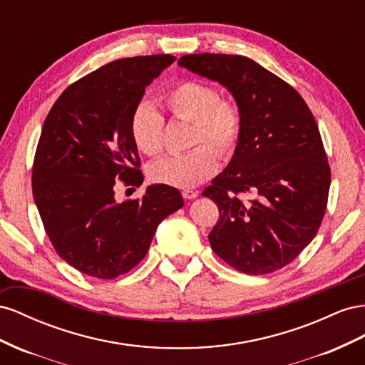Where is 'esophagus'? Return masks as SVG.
I'll return each mask as SVG.
<instances>
[{
	"mask_svg": "<svg viewBox=\"0 0 365 365\" xmlns=\"http://www.w3.org/2000/svg\"><path fill=\"white\" fill-rule=\"evenodd\" d=\"M182 195H183V199H186V200H192V199H195L197 195H199V192L192 191V190H185V191H182Z\"/></svg>",
	"mask_w": 365,
	"mask_h": 365,
	"instance_id": "1",
	"label": "esophagus"
}]
</instances>
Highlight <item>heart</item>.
Masks as SVG:
<instances>
[{"mask_svg": "<svg viewBox=\"0 0 365 365\" xmlns=\"http://www.w3.org/2000/svg\"><path fill=\"white\" fill-rule=\"evenodd\" d=\"M163 103L174 119L192 123L191 145L210 143L222 155L235 150L242 138V111L234 101L218 98L215 87L200 81H182L165 93ZM130 134L140 153L159 154L163 148L162 114L147 102L138 103L131 114ZM209 145L153 162L150 179L174 188H191L205 182L218 170L216 149Z\"/></svg>", "mask_w": 365, "mask_h": 365, "instance_id": "1", "label": "heart"}]
</instances>
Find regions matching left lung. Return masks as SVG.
Returning <instances> with one entry per match:
<instances>
[{"label":"left lung","instance_id":"left-lung-1","mask_svg":"<svg viewBox=\"0 0 365 365\" xmlns=\"http://www.w3.org/2000/svg\"><path fill=\"white\" fill-rule=\"evenodd\" d=\"M179 66L218 82L242 111L231 162L202 195L218 205L214 252L247 275L289 264L314 240L326 212L330 168L314 114L299 93L238 55H186ZM251 193V201H242Z\"/></svg>","mask_w":365,"mask_h":365}]
</instances>
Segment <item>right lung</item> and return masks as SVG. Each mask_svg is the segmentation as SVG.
Returning <instances> with one entry per match:
<instances>
[{
    "mask_svg": "<svg viewBox=\"0 0 365 365\" xmlns=\"http://www.w3.org/2000/svg\"><path fill=\"white\" fill-rule=\"evenodd\" d=\"M174 61L171 55L113 61L66 88L46 118L34 199L58 255L88 277L127 274L147 255L159 223L183 206L179 190L160 183L147 186L142 199H114L118 179L143 182L131 114Z\"/></svg>",
    "mask_w": 365,
    "mask_h": 365,
    "instance_id": "add662e5",
    "label": "right lung"
}]
</instances>
